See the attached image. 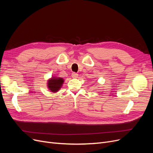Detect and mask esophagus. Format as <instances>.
Masks as SVG:
<instances>
[{
  "label": "esophagus",
  "instance_id": "obj_1",
  "mask_svg": "<svg viewBox=\"0 0 153 153\" xmlns=\"http://www.w3.org/2000/svg\"><path fill=\"white\" fill-rule=\"evenodd\" d=\"M72 77L73 78H77L78 77V74H77L76 72H72Z\"/></svg>",
  "mask_w": 153,
  "mask_h": 153
}]
</instances>
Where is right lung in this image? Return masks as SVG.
Returning a JSON list of instances; mask_svg holds the SVG:
<instances>
[{
    "label": "right lung",
    "mask_w": 153,
    "mask_h": 153,
    "mask_svg": "<svg viewBox=\"0 0 153 153\" xmlns=\"http://www.w3.org/2000/svg\"><path fill=\"white\" fill-rule=\"evenodd\" d=\"M64 82V79L59 77H54L48 81V88L53 92L58 91Z\"/></svg>",
    "instance_id": "right-lung-1"
}]
</instances>
